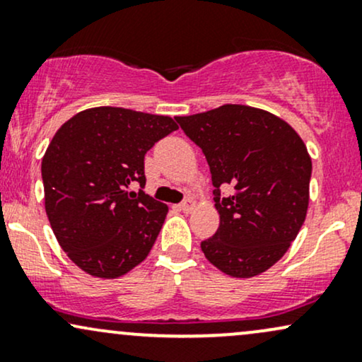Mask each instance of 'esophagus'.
I'll return each mask as SVG.
<instances>
[{"instance_id":"1","label":"esophagus","mask_w":362,"mask_h":362,"mask_svg":"<svg viewBox=\"0 0 362 362\" xmlns=\"http://www.w3.org/2000/svg\"><path fill=\"white\" fill-rule=\"evenodd\" d=\"M194 206H195V202L192 201V199H185L184 202H180V211H184V213H190V211L194 209Z\"/></svg>"}]
</instances>
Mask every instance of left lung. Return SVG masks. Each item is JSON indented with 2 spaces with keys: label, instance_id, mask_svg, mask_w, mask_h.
Returning <instances> with one entry per match:
<instances>
[{
  "label": "left lung",
  "instance_id": "obj_1",
  "mask_svg": "<svg viewBox=\"0 0 362 362\" xmlns=\"http://www.w3.org/2000/svg\"><path fill=\"white\" fill-rule=\"evenodd\" d=\"M175 120L202 149L213 178L219 228L201 242L206 259L233 277L265 272L305 223L311 178L305 143L288 122L248 105L226 103Z\"/></svg>",
  "mask_w": 362,
  "mask_h": 362
}]
</instances>
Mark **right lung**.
<instances>
[{
  "label": "right lung",
  "instance_id": "right-lung-1",
  "mask_svg": "<svg viewBox=\"0 0 362 362\" xmlns=\"http://www.w3.org/2000/svg\"><path fill=\"white\" fill-rule=\"evenodd\" d=\"M175 120L95 107L57 129L42 158L45 213L61 248L90 276L115 279L148 257L168 207L140 189L144 155Z\"/></svg>",
  "mask_w": 362,
  "mask_h": 362
}]
</instances>
